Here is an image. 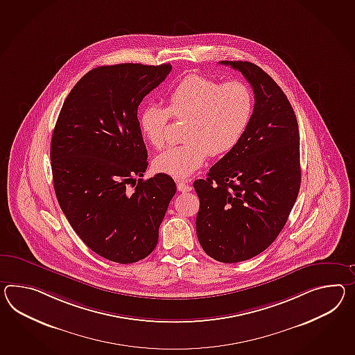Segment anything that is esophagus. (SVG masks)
I'll return each instance as SVG.
<instances>
[{"label": "esophagus", "instance_id": "obj_1", "mask_svg": "<svg viewBox=\"0 0 355 355\" xmlns=\"http://www.w3.org/2000/svg\"><path fill=\"white\" fill-rule=\"evenodd\" d=\"M177 189H178L180 192H190V191L192 190L190 183H187V182L184 181L177 182Z\"/></svg>", "mask_w": 355, "mask_h": 355}]
</instances>
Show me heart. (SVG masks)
Returning a JSON list of instances; mask_svg holds the SVG:
<instances>
[{"label":"heart","instance_id":"obj_1","mask_svg":"<svg viewBox=\"0 0 355 355\" xmlns=\"http://www.w3.org/2000/svg\"><path fill=\"white\" fill-rule=\"evenodd\" d=\"M252 95L241 82L220 85L202 76L182 79L166 96V107L148 105L139 114V130L147 142L162 148L169 118L186 119L180 146L156 156L159 173L183 180L207 162L209 155L231 151L242 139L252 115Z\"/></svg>","mask_w":355,"mask_h":355}]
</instances>
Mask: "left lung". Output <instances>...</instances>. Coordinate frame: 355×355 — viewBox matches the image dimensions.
<instances>
[{
    "label": "left lung",
    "mask_w": 355,
    "mask_h": 355,
    "mask_svg": "<svg viewBox=\"0 0 355 355\" xmlns=\"http://www.w3.org/2000/svg\"><path fill=\"white\" fill-rule=\"evenodd\" d=\"M241 71L254 91L242 139L193 182L200 200L196 234L210 258L239 263L266 250L282 231L300 190V136L294 109L264 70L222 61Z\"/></svg>",
    "instance_id": "1"
}]
</instances>
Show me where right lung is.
Returning a JSON list of instances; mask_svg holds the SVG:
<instances>
[{"label": "right lung", "instance_id": "right-lung-1", "mask_svg": "<svg viewBox=\"0 0 355 355\" xmlns=\"http://www.w3.org/2000/svg\"><path fill=\"white\" fill-rule=\"evenodd\" d=\"M171 70V64L132 62L89 70L53 128L50 156L61 210L91 250L115 263L153 252L177 190L168 174L141 178L148 163L137 119L144 97Z\"/></svg>", "mask_w": 355, "mask_h": 355}]
</instances>
